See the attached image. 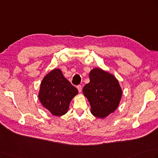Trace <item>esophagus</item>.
I'll list each match as a JSON object with an SVG mask.
<instances>
[{"mask_svg": "<svg viewBox=\"0 0 158 158\" xmlns=\"http://www.w3.org/2000/svg\"><path fill=\"white\" fill-rule=\"evenodd\" d=\"M77 88L78 89V91H79V92H81V89H82V88H81V85H77Z\"/></svg>", "mask_w": 158, "mask_h": 158, "instance_id": "esophagus-1", "label": "esophagus"}]
</instances>
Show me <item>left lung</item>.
I'll list each match as a JSON object with an SVG mask.
<instances>
[{
    "label": "left lung",
    "instance_id": "left-lung-1",
    "mask_svg": "<svg viewBox=\"0 0 158 158\" xmlns=\"http://www.w3.org/2000/svg\"><path fill=\"white\" fill-rule=\"evenodd\" d=\"M89 82L83 88L91 107V113L103 118L114 112L122 97L121 88L112 75L101 69H94L89 73Z\"/></svg>",
    "mask_w": 158,
    "mask_h": 158
}]
</instances>
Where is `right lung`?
<instances>
[{
	"mask_svg": "<svg viewBox=\"0 0 158 158\" xmlns=\"http://www.w3.org/2000/svg\"><path fill=\"white\" fill-rule=\"evenodd\" d=\"M77 93V89L65 78L61 71L54 69L43 79L39 99L52 115L60 116L67 112L70 101Z\"/></svg>",
	"mask_w": 158,
	"mask_h": 158,
	"instance_id": "obj_1",
	"label": "right lung"
}]
</instances>
